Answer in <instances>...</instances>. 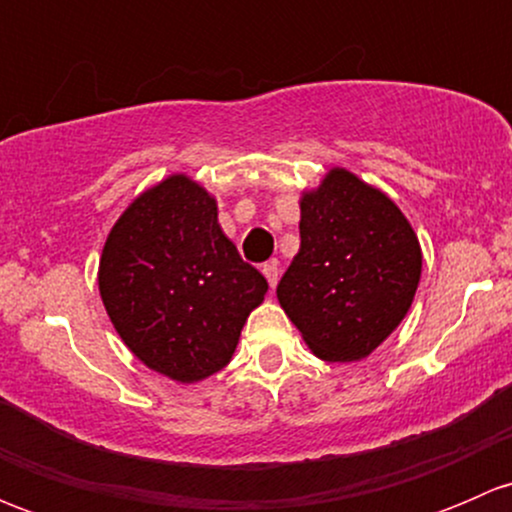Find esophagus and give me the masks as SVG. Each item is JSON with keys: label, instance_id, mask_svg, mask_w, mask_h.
<instances>
[{"label": "esophagus", "instance_id": "esophagus-1", "mask_svg": "<svg viewBox=\"0 0 512 512\" xmlns=\"http://www.w3.org/2000/svg\"><path fill=\"white\" fill-rule=\"evenodd\" d=\"M262 272H265L270 287H277V280H280V267H277V262H265V265H262Z\"/></svg>", "mask_w": 512, "mask_h": 512}]
</instances>
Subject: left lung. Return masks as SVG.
Returning <instances> with one entry per match:
<instances>
[{
    "label": "left lung",
    "mask_w": 512,
    "mask_h": 512,
    "mask_svg": "<svg viewBox=\"0 0 512 512\" xmlns=\"http://www.w3.org/2000/svg\"><path fill=\"white\" fill-rule=\"evenodd\" d=\"M421 280L409 220L381 190L334 168L302 198L299 252L277 299L314 354L364 359L399 327Z\"/></svg>",
    "instance_id": "8db88e82"
}]
</instances>
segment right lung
<instances>
[{"mask_svg":"<svg viewBox=\"0 0 512 512\" xmlns=\"http://www.w3.org/2000/svg\"><path fill=\"white\" fill-rule=\"evenodd\" d=\"M98 289L126 347L160 374L193 384L232 359L267 280L223 235L208 190L170 175L113 225Z\"/></svg>","mask_w":512,"mask_h":512,"instance_id":"add662e5","label":"right lung"}]
</instances>
